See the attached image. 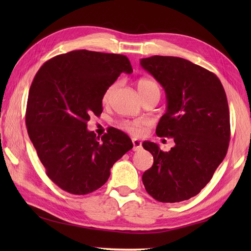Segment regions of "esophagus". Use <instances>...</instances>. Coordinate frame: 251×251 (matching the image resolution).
<instances>
[{
  "label": "esophagus",
  "instance_id": "34e87169",
  "mask_svg": "<svg viewBox=\"0 0 251 251\" xmlns=\"http://www.w3.org/2000/svg\"><path fill=\"white\" fill-rule=\"evenodd\" d=\"M132 145H134V151H140L142 149V143L138 139H132Z\"/></svg>",
  "mask_w": 251,
  "mask_h": 251
}]
</instances>
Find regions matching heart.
I'll use <instances>...</instances> for the list:
<instances>
[{
	"label": "heart",
	"instance_id": "heart-1",
	"mask_svg": "<svg viewBox=\"0 0 251 251\" xmlns=\"http://www.w3.org/2000/svg\"><path fill=\"white\" fill-rule=\"evenodd\" d=\"M115 86H116V84H112L105 89L103 97H102V100L104 101V102H106V101L109 100L110 96L112 93H113ZM137 87H138V90H139L141 97L149 93L159 92V87H158L157 83L155 81H153V79H151V78L143 77V78L138 79ZM123 125H124V128L132 132V134H137V132H139V130H140V123L139 122H125Z\"/></svg>",
	"mask_w": 251,
	"mask_h": 251
}]
</instances>
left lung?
<instances>
[{"label":"left lung","instance_id":"left-lung-1","mask_svg":"<svg viewBox=\"0 0 251 251\" xmlns=\"http://www.w3.org/2000/svg\"><path fill=\"white\" fill-rule=\"evenodd\" d=\"M140 65L166 93L167 110L156 135L175 141L168 152L142 143L154 159L142 182L158 201H186L205 188L226 155L231 129L225 88L216 74L183 58L152 56Z\"/></svg>","mask_w":251,"mask_h":251}]
</instances>
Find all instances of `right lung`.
<instances>
[{
  "instance_id": "add662e5",
  "label": "right lung",
  "mask_w": 251,
  "mask_h": 251,
  "mask_svg": "<svg viewBox=\"0 0 251 251\" xmlns=\"http://www.w3.org/2000/svg\"><path fill=\"white\" fill-rule=\"evenodd\" d=\"M123 72H132L126 56L81 50L51 58L35 74L26 129L46 175L68 193L99 189L113 164L132 148L130 138L114 127L101 139L87 129L90 116L102 112L105 89Z\"/></svg>"
}]
</instances>
